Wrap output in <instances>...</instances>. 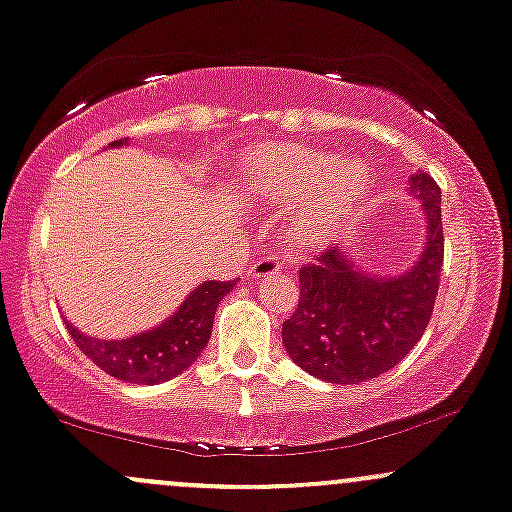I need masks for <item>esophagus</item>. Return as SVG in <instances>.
<instances>
[{
	"label": "esophagus",
	"mask_w": 512,
	"mask_h": 512,
	"mask_svg": "<svg viewBox=\"0 0 512 512\" xmlns=\"http://www.w3.org/2000/svg\"><path fill=\"white\" fill-rule=\"evenodd\" d=\"M284 267V262L279 260L277 255H265V257H257L252 260L250 269H247V277L252 279H260V277H269V274H277L279 269Z\"/></svg>",
	"instance_id": "esophagus-1"
}]
</instances>
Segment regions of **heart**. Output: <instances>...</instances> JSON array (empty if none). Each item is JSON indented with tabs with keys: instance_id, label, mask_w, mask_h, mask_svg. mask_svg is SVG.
Segmentation results:
<instances>
[{
	"instance_id": "heart-1",
	"label": "heart",
	"mask_w": 512,
	"mask_h": 512,
	"mask_svg": "<svg viewBox=\"0 0 512 512\" xmlns=\"http://www.w3.org/2000/svg\"><path fill=\"white\" fill-rule=\"evenodd\" d=\"M250 184L255 192L282 204L306 201L299 233L303 238H316L362 196L367 170L359 160L338 162L320 150L282 148L255 162Z\"/></svg>"
}]
</instances>
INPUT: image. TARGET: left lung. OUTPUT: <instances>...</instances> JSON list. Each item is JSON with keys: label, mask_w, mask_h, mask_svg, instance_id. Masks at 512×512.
Masks as SVG:
<instances>
[{"label": "left lung", "mask_w": 512, "mask_h": 512, "mask_svg": "<svg viewBox=\"0 0 512 512\" xmlns=\"http://www.w3.org/2000/svg\"><path fill=\"white\" fill-rule=\"evenodd\" d=\"M411 192L428 213V245L406 274H364L338 247L301 265L299 303L284 320L282 340L308 374L330 384H359L396 367L423 338L445 265L442 192L423 170L413 174Z\"/></svg>", "instance_id": "left-lung-1"}]
</instances>
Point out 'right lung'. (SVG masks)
I'll return each mask as SVG.
<instances>
[{"instance_id":"1","label":"right lung","mask_w":512,"mask_h":512,"mask_svg":"<svg viewBox=\"0 0 512 512\" xmlns=\"http://www.w3.org/2000/svg\"><path fill=\"white\" fill-rule=\"evenodd\" d=\"M116 145H123V140H114L111 148ZM233 286L235 279L233 282L201 284L187 296V301L179 306V311L170 320H165L160 328L136 335V338L119 342L94 340L72 328L70 323H67V330H70L75 345L106 374L128 381V384H160V381L182 374L201 355L211 338L218 301Z\"/></svg>"}]
</instances>
